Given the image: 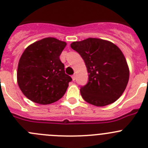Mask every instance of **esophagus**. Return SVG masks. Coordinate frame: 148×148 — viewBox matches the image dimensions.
Here are the masks:
<instances>
[{
    "label": "esophagus",
    "instance_id": "obj_1",
    "mask_svg": "<svg viewBox=\"0 0 148 148\" xmlns=\"http://www.w3.org/2000/svg\"><path fill=\"white\" fill-rule=\"evenodd\" d=\"M72 78H73V81H75V78H76V76H75V74H74V75H72Z\"/></svg>",
    "mask_w": 148,
    "mask_h": 148
}]
</instances>
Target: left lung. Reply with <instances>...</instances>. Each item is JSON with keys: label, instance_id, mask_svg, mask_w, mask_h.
Instances as JSON below:
<instances>
[{"label": "left lung", "instance_id": "8db88e82", "mask_svg": "<svg viewBox=\"0 0 148 148\" xmlns=\"http://www.w3.org/2000/svg\"><path fill=\"white\" fill-rule=\"evenodd\" d=\"M70 46L82 57L88 73V83L80 89L83 99L97 107L117 100L129 78V67L121 49L112 42L93 38L73 42Z\"/></svg>", "mask_w": 148, "mask_h": 148}]
</instances>
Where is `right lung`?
Here are the masks:
<instances>
[{
  "instance_id": "obj_1",
  "label": "right lung",
  "mask_w": 148,
  "mask_h": 148,
  "mask_svg": "<svg viewBox=\"0 0 148 148\" xmlns=\"http://www.w3.org/2000/svg\"><path fill=\"white\" fill-rule=\"evenodd\" d=\"M67 43L46 38L26 48L19 59L17 83L24 95L40 105H49L65 94L71 77L65 74L60 56Z\"/></svg>"
}]
</instances>
